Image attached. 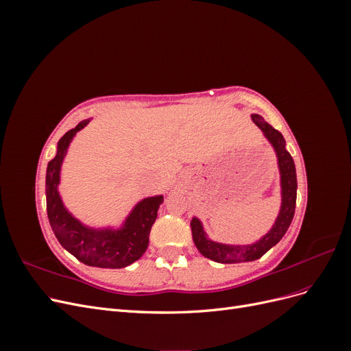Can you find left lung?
Wrapping results in <instances>:
<instances>
[{
  "instance_id": "1",
  "label": "left lung",
  "mask_w": 351,
  "mask_h": 351,
  "mask_svg": "<svg viewBox=\"0 0 351 351\" xmlns=\"http://www.w3.org/2000/svg\"><path fill=\"white\" fill-rule=\"evenodd\" d=\"M252 120L259 129L267 136V139L274 146L275 152L278 156V167L281 173V189H282V205L280 215L275 221L274 227L268 234H265L259 241L249 244V246H230V244H221L210 241L206 239L205 231L202 228L200 221L193 218L190 226H192L193 241L197 250L204 254L205 258L215 261L219 263H239V262H250L262 258L272 246L277 244L285 231L289 230L295 209V197H297V177L295 167L291 155L285 151V141L282 134L275 130L271 124L265 121L261 115L253 114Z\"/></svg>"
}]
</instances>
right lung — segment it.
<instances>
[{
    "label": "right lung",
    "mask_w": 351,
    "mask_h": 351,
    "mask_svg": "<svg viewBox=\"0 0 351 351\" xmlns=\"http://www.w3.org/2000/svg\"><path fill=\"white\" fill-rule=\"evenodd\" d=\"M86 121H80L74 129L61 137L57 155L51 159L47 168L45 193L47 212L52 231L66 250L80 262L98 268H124L139 259L149 244V232L158 215L162 196L147 197L139 202L125 219L121 230H92L73 218L64 208L58 195L60 169L69 146Z\"/></svg>",
    "instance_id": "right-lung-1"
}]
</instances>
